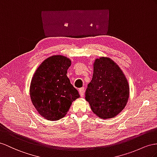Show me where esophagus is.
<instances>
[{
	"mask_svg": "<svg viewBox=\"0 0 157 157\" xmlns=\"http://www.w3.org/2000/svg\"><path fill=\"white\" fill-rule=\"evenodd\" d=\"M79 93L80 96H81L82 98H83L84 96V87L80 88V89L79 90Z\"/></svg>",
	"mask_w": 157,
	"mask_h": 157,
	"instance_id": "1",
	"label": "esophagus"
}]
</instances>
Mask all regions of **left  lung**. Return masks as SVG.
<instances>
[{
    "label": "left lung",
    "instance_id": "obj_1",
    "mask_svg": "<svg viewBox=\"0 0 157 157\" xmlns=\"http://www.w3.org/2000/svg\"><path fill=\"white\" fill-rule=\"evenodd\" d=\"M128 96L129 87L120 67L110 58L96 59L86 91L92 111L101 119L113 118L125 107Z\"/></svg>",
    "mask_w": 157,
    "mask_h": 157
}]
</instances>
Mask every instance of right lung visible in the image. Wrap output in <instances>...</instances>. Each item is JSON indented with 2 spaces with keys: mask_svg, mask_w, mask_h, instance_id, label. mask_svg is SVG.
I'll use <instances>...</instances> for the list:
<instances>
[{
  "mask_svg": "<svg viewBox=\"0 0 157 157\" xmlns=\"http://www.w3.org/2000/svg\"><path fill=\"white\" fill-rule=\"evenodd\" d=\"M71 60L61 55L52 56L40 64L32 79L30 95L39 114L57 121L67 114L73 101L79 98L78 90L67 77Z\"/></svg>",
  "mask_w": 157,
  "mask_h": 157,
  "instance_id": "obj_1",
  "label": "right lung"
}]
</instances>
